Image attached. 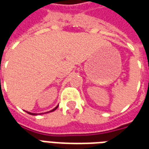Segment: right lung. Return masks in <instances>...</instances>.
I'll return each mask as SVG.
<instances>
[{
  "label": "right lung",
  "mask_w": 149,
  "mask_h": 149,
  "mask_svg": "<svg viewBox=\"0 0 149 149\" xmlns=\"http://www.w3.org/2000/svg\"><path fill=\"white\" fill-rule=\"evenodd\" d=\"M57 107H58V106H56L55 109H53L51 110V111H49V112H53L54 110H56V109H57ZM27 112V113H29V114H30V115H37V113H33V112ZM40 114H41V113H40Z\"/></svg>",
  "instance_id": "1"
}]
</instances>
